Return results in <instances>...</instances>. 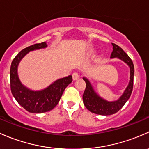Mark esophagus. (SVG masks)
Masks as SVG:
<instances>
[{
	"label": "esophagus",
	"instance_id": "34e87169",
	"mask_svg": "<svg viewBox=\"0 0 149 149\" xmlns=\"http://www.w3.org/2000/svg\"><path fill=\"white\" fill-rule=\"evenodd\" d=\"M79 78V74H78L77 72H74V73L72 74V79L73 80H77V79Z\"/></svg>",
	"mask_w": 149,
	"mask_h": 149
}]
</instances>
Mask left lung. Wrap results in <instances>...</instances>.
I'll use <instances>...</instances> for the list:
<instances>
[{
    "label": "left lung",
    "instance_id": "8db88e82",
    "mask_svg": "<svg viewBox=\"0 0 149 149\" xmlns=\"http://www.w3.org/2000/svg\"><path fill=\"white\" fill-rule=\"evenodd\" d=\"M112 44H113V50L110 55V58H118L125 62L130 67L131 76H130L129 84L120 97L118 100L113 101V102H108L102 99L94 91L90 81L86 77H83V79L86 82V88L82 96L84 105L87 110L92 113L102 115V116H109L117 113L129 99L133 90V76H134V66L133 62L128 55L119 46L113 43H112Z\"/></svg>",
    "mask_w": 149,
    "mask_h": 149
}]
</instances>
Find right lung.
Here are the masks:
<instances>
[{
	"mask_svg": "<svg viewBox=\"0 0 149 149\" xmlns=\"http://www.w3.org/2000/svg\"><path fill=\"white\" fill-rule=\"evenodd\" d=\"M46 42L35 44L21 50L12 61L10 69V90L20 105L33 113H45L52 110L59 102L64 90L72 82V77L59 79L48 87L39 91H33L21 84L18 76L17 68L20 61L30 51L45 48Z\"/></svg>",
	"mask_w": 149,
	"mask_h": 149,
	"instance_id": "add662e5",
	"label": "right lung"
}]
</instances>
